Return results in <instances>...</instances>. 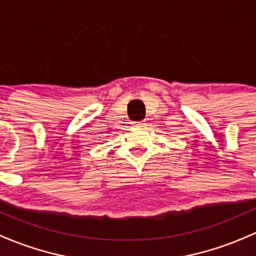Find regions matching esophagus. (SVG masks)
<instances>
[{
	"mask_svg": "<svg viewBox=\"0 0 256 256\" xmlns=\"http://www.w3.org/2000/svg\"><path fill=\"white\" fill-rule=\"evenodd\" d=\"M136 126L139 128H144L146 126V123L144 120H140V122H136Z\"/></svg>",
	"mask_w": 256,
	"mask_h": 256,
	"instance_id": "34e87169",
	"label": "esophagus"
}]
</instances>
